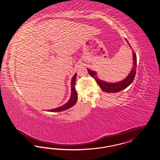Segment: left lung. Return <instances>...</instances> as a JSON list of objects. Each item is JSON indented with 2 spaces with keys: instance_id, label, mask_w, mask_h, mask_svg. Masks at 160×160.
<instances>
[{
  "instance_id": "left-lung-1",
  "label": "left lung",
  "mask_w": 160,
  "mask_h": 160,
  "mask_svg": "<svg viewBox=\"0 0 160 160\" xmlns=\"http://www.w3.org/2000/svg\"><path fill=\"white\" fill-rule=\"evenodd\" d=\"M126 41L128 42V44L131 48L132 47L128 43V40L126 39ZM132 58H133V66H132V69L128 75V77L125 78L123 81L119 82H116V83H109V82H105L102 80H101L100 79L97 77L96 76V73L95 71H91L90 69L88 68V71L89 73L91 75L93 78H94L96 80L97 83L99 85L101 89L107 93H115V92H118L121 91L122 90L126 88L127 87H128L132 83L135 75L136 73V67H137V57L136 53L134 52V50H132Z\"/></svg>"
}]
</instances>
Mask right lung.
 Here are the masks:
<instances>
[{
	"mask_svg": "<svg viewBox=\"0 0 160 160\" xmlns=\"http://www.w3.org/2000/svg\"><path fill=\"white\" fill-rule=\"evenodd\" d=\"M77 78V73H75L73 77L71 80V95L70 99L65 105H62L57 108L53 109L48 110V112H62L65 110L68 109L72 107L75 105L78 99V95L75 89V81Z\"/></svg>",
	"mask_w": 160,
	"mask_h": 160,
	"instance_id": "add662e5",
	"label": "right lung"
}]
</instances>
